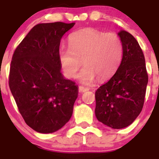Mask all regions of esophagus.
Wrapping results in <instances>:
<instances>
[{
	"label": "esophagus",
	"instance_id": "1",
	"mask_svg": "<svg viewBox=\"0 0 159 159\" xmlns=\"http://www.w3.org/2000/svg\"><path fill=\"white\" fill-rule=\"evenodd\" d=\"M89 88H86V87H84V86H79V92H85L87 91H88Z\"/></svg>",
	"mask_w": 159,
	"mask_h": 159
}]
</instances>
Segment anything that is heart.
<instances>
[{"instance_id": "obj_1", "label": "heart", "mask_w": 159, "mask_h": 159, "mask_svg": "<svg viewBox=\"0 0 159 159\" xmlns=\"http://www.w3.org/2000/svg\"><path fill=\"white\" fill-rule=\"evenodd\" d=\"M68 43V47L59 49L60 65L68 78L76 75L83 61L84 67L79 75L81 82L90 84L96 76L105 80L115 74L121 62L123 42L114 32L82 29L70 35Z\"/></svg>"}]
</instances>
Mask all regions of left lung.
Wrapping results in <instances>:
<instances>
[{"mask_svg":"<svg viewBox=\"0 0 159 159\" xmlns=\"http://www.w3.org/2000/svg\"><path fill=\"white\" fill-rule=\"evenodd\" d=\"M119 36L123 42V58L115 75L95 92V116L114 129L128 127L142 111L148 74L145 57L135 38L126 31Z\"/></svg>","mask_w":159,"mask_h":159,"instance_id":"left-lung-1","label":"left lung"}]
</instances>
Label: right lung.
I'll return each mask as SVG.
<instances>
[{"label": "right lung", "mask_w": 159, "mask_h": 159, "mask_svg": "<svg viewBox=\"0 0 159 159\" xmlns=\"http://www.w3.org/2000/svg\"><path fill=\"white\" fill-rule=\"evenodd\" d=\"M75 23L35 25L14 51L8 85L28 126L53 133L69 121L78 96L75 83L60 72V40Z\"/></svg>", "instance_id": "right-lung-1"}]
</instances>
